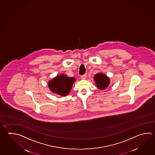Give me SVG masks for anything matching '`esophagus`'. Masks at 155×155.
<instances>
[{
    "label": "esophagus",
    "mask_w": 155,
    "mask_h": 155,
    "mask_svg": "<svg viewBox=\"0 0 155 155\" xmlns=\"http://www.w3.org/2000/svg\"><path fill=\"white\" fill-rule=\"evenodd\" d=\"M81 78L82 79H85V78H87V74H84L83 76H81Z\"/></svg>",
    "instance_id": "esophagus-1"
}]
</instances>
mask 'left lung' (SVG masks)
<instances>
[{"label":"left lung","mask_w":155,"mask_h":155,"mask_svg":"<svg viewBox=\"0 0 155 155\" xmlns=\"http://www.w3.org/2000/svg\"><path fill=\"white\" fill-rule=\"evenodd\" d=\"M94 79L97 85V88L100 90H104L108 87L110 84L109 77L103 73H97L94 76Z\"/></svg>","instance_id":"8db88e82"}]
</instances>
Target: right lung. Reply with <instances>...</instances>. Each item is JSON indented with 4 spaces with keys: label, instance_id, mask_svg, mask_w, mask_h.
Segmentation results:
<instances>
[{
    "label": "right lung",
    "instance_id": "1",
    "mask_svg": "<svg viewBox=\"0 0 155 155\" xmlns=\"http://www.w3.org/2000/svg\"><path fill=\"white\" fill-rule=\"evenodd\" d=\"M76 82V78L69 77L64 74H61L53 78L48 82V85L53 93L62 97L67 96L72 88V85Z\"/></svg>",
    "mask_w": 155,
    "mask_h": 155
}]
</instances>
